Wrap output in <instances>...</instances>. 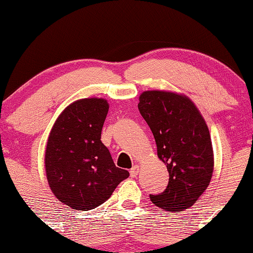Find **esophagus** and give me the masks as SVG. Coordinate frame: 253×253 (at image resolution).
Segmentation results:
<instances>
[{"label":"esophagus","mask_w":253,"mask_h":253,"mask_svg":"<svg viewBox=\"0 0 253 253\" xmlns=\"http://www.w3.org/2000/svg\"><path fill=\"white\" fill-rule=\"evenodd\" d=\"M138 172H139V165H133V168H132V169H130V171H129L130 176L135 177L136 175H138Z\"/></svg>","instance_id":"obj_1"}]
</instances>
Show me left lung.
<instances>
[{"label": "left lung", "instance_id": "obj_1", "mask_svg": "<svg viewBox=\"0 0 253 253\" xmlns=\"http://www.w3.org/2000/svg\"><path fill=\"white\" fill-rule=\"evenodd\" d=\"M139 112L152 130L157 155L167 165L169 183L151 201L169 211L191 207L210 185L214 155L210 129L189 97L163 90L144 91Z\"/></svg>", "mask_w": 253, "mask_h": 253}]
</instances>
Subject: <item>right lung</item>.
Listing matches in <instances>:
<instances>
[{
    "mask_svg": "<svg viewBox=\"0 0 253 253\" xmlns=\"http://www.w3.org/2000/svg\"><path fill=\"white\" fill-rule=\"evenodd\" d=\"M109 104L104 98H82L60 113L48 135L45 170L52 193L76 211L94 210L129 176L115 167L101 132Z\"/></svg>",
    "mask_w": 253,
    "mask_h": 253,
    "instance_id": "obj_1",
    "label": "right lung"
}]
</instances>
